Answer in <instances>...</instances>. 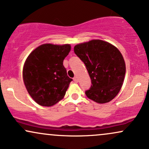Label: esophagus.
<instances>
[{
    "label": "esophagus",
    "mask_w": 149,
    "mask_h": 149,
    "mask_svg": "<svg viewBox=\"0 0 149 149\" xmlns=\"http://www.w3.org/2000/svg\"><path fill=\"white\" fill-rule=\"evenodd\" d=\"M73 80H74V82H76V83H78V78H77L76 76L73 78Z\"/></svg>",
    "instance_id": "esophagus-1"
}]
</instances>
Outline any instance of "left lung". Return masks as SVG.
Masks as SVG:
<instances>
[{
    "label": "left lung",
    "mask_w": 149,
    "mask_h": 149,
    "mask_svg": "<svg viewBox=\"0 0 149 149\" xmlns=\"http://www.w3.org/2000/svg\"><path fill=\"white\" fill-rule=\"evenodd\" d=\"M74 52L83 61L91 79L86 96L99 104L111 101L120 90L125 75L120 52L109 42L92 40L76 45Z\"/></svg>",
    "instance_id": "obj_1"
}]
</instances>
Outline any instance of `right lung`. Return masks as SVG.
<instances>
[{
    "label": "right lung",
    "mask_w": 149,
    "mask_h": 149,
    "mask_svg": "<svg viewBox=\"0 0 149 149\" xmlns=\"http://www.w3.org/2000/svg\"><path fill=\"white\" fill-rule=\"evenodd\" d=\"M71 45L43 44L27 57L23 68V80L33 100L43 107H51L64 98L72 79L63 65Z\"/></svg>",
    "instance_id": "right-lung-1"
}]
</instances>
